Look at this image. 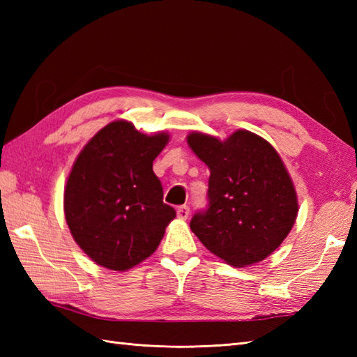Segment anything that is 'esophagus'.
<instances>
[{
	"mask_svg": "<svg viewBox=\"0 0 357 357\" xmlns=\"http://www.w3.org/2000/svg\"><path fill=\"white\" fill-rule=\"evenodd\" d=\"M176 213H178L179 219H187L188 215H190V207H188V206H179L178 210H176Z\"/></svg>",
	"mask_w": 357,
	"mask_h": 357,
	"instance_id": "esophagus-1",
	"label": "esophagus"
}]
</instances>
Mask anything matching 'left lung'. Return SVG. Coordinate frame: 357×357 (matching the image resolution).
<instances>
[{
  "instance_id": "8db88e82",
  "label": "left lung",
  "mask_w": 357,
  "mask_h": 357,
  "mask_svg": "<svg viewBox=\"0 0 357 357\" xmlns=\"http://www.w3.org/2000/svg\"><path fill=\"white\" fill-rule=\"evenodd\" d=\"M187 141L210 169L207 207L193 215L192 231L233 267L265 259L298 216L294 187L276 150L247 130L224 142L202 133Z\"/></svg>"
}]
</instances>
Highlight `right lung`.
I'll return each instance as SVG.
<instances>
[{"label":"right lung","mask_w":357,"mask_h":357,"mask_svg":"<svg viewBox=\"0 0 357 357\" xmlns=\"http://www.w3.org/2000/svg\"><path fill=\"white\" fill-rule=\"evenodd\" d=\"M169 136H146L127 121L105 126L81 151L64 192L66 221L92 261L124 271L158 248L176 216L153 172Z\"/></svg>","instance_id":"obj_1"}]
</instances>
